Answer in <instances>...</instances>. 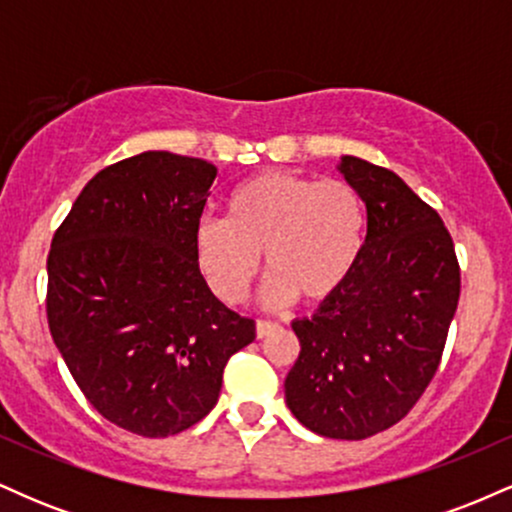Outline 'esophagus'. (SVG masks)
<instances>
[{
    "mask_svg": "<svg viewBox=\"0 0 512 512\" xmlns=\"http://www.w3.org/2000/svg\"><path fill=\"white\" fill-rule=\"evenodd\" d=\"M276 322H269V320H257V325H255V332H257V339H264L267 337V334H272L274 330H276Z\"/></svg>",
    "mask_w": 512,
    "mask_h": 512,
    "instance_id": "1",
    "label": "esophagus"
}]
</instances>
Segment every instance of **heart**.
Returning a JSON list of instances; mask_svg holds the SVG:
<instances>
[{
    "mask_svg": "<svg viewBox=\"0 0 512 512\" xmlns=\"http://www.w3.org/2000/svg\"><path fill=\"white\" fill-rule=\"evenodd\" d=\"M366 240V207L349 182L267 170L240 182L226 199V219L204 216L195 228V257L209 289L223 303L248 296L269 274L267 305L330 301L354 274Z\"/></svg>",
    "mask_w": 512,
    "mask_h": 512,
    "instance_id": "obj_1",
    "label": "heart"
}]
</instances>
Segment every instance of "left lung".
Segmentation results:
<instances>
[{"label": "left lung", "mask_w": 512, "mask_h": 512, "mask_svg": "<svg viewBox=\"0 0 512 512\" xmlns=\"http://www.w3.org/2000/svg\"><path fill=\"white\" fill-rule=\"evenodd\" d=\"M366 204L363 252L344 289L293 320L301 354L286 404L325 438L363 440L395 426L436 375L460 301V264L436 209L392 170L342 156Z\"/></svg>", "instance_id": "8db88e82"}]
</instances>
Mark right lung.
I'll return each mask as SVG.
<instances>
[{
  "label": "right lung",
  "instance_id": "right-lung-1",
  "mask_svg": "<svg viewBox=\"0 0 512 512\" xmlns=\"http://www.w3.org/2000/svg\"><path fill=\"white\" fill-rule=\"evenodd\" d=\"M216 168L170 151L103 168L48 255V325L98 414L144 438L195 426L255 320L211 293L195 257Z\"/></svg>",
  "mask_w": 512,
  "mask_h": 512
}]
</instances>
